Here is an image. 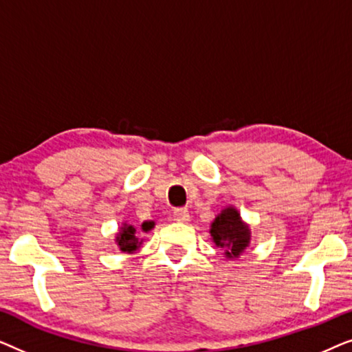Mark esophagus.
<instances>
[{
    "label": "esophagus",
    "instance_id": "34e87169",
    "mask_svg": "<svg viewBox=\"0 0 352 352\" xmlns=\"http://www.w3.org/2000/svg\"><path fill=\"white\" fill-rule=\"evenodd\" d=\"M173 218H175V221H177V223H187L190 216H189V211L186 208H175L173 210Z\"/></svg>",
    "mask_w": 352,
    "mask_h": 352
}]
</instances>
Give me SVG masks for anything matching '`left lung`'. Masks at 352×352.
Instances as JSON below:
<instances>
[{
	"mask_svg": "<svg viewBox=\"0 0 352 352\" xmlns=\"http://www.w3.org/2000/svg\"><path fill=\"white\" fill-rule=\"evenodd\" d=\"M210 232L214 243L224 250L226 258H239V254L248 247V226L240 221L239 211L234 208H226L211 224Z\"/></svg>",
	"mask_w": 352,
	"mask_h": 352,
	"instance_id": "obj_1",
	"label": "left lung"
}]
</instances>
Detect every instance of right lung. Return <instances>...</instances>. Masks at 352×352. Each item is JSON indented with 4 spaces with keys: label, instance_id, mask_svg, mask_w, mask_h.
Masks as SVG:
<instances>
[{
    "label": "right lung",
    "instance_id": "right-lung-1",
    "mask_svg": "<svg viewBox=\"0 0 352 352\" xmlns=\"http://www.w3.org/2000/svg\"><path fill=\"white\" fill-rule=\"evenodd\" d=\"M144 226H146V224H144ZM144 226H142V228H144ZM134 232H136V229H134L133 226H124V228H122V230H120L117 242H118V247H120V250H122V252L131 253L138 248V245H141V242H139V240L136 239Z\"/></svg>",
    "mask_w": 352,
    "mask_h": 352
}]
</instances>
